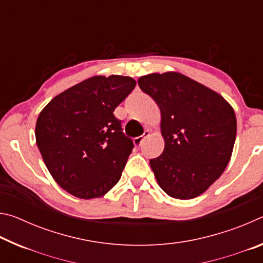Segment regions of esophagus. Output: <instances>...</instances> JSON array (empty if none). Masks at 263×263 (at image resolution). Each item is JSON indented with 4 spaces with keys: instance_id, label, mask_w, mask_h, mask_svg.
Wrapping results in <instances>:
<instances>
[{
    "instance_id": "34e87169",
    "label": "esophagus",
    "mask_w": 263,
    "mask_h": 263,
    "mask_svg": "<svg viewBox=\"0 0 263 263\" xmlns=\"http://www.w3.org/2000/svg\"><path fill=\"white\" fill-rule=\"evenodd\" d=\"M149 136V130H146L144 132V135L142 136H139V137H136L135 139H133V142H135L136 146H141L142 142H144V140L146 139Z\"/></svg>"
}]
</instances>
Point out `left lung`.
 I'll use <instances>...</instances> for the list:
<instances>
[{
	"label": "left lung",
	"instance_id": "8db88e82",
	"mask_svg": "<svg viewBox=\"0 0 263 263\" xmlns=\"http://www.w3.org/2000/svg\"><path fill=\"white\" fill-rule=\"evenodd\" d=\"M138 84L161 110L164 149L149 160L159 185L171 197H197L222 174L232 155L237 135L232 106L180 73L148 74Z\"/></svg>",
	"mask_w": 263,
	"mask_h": 263
}]
</instances>
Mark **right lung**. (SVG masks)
Returning <instances> with one entry per match:
<instances>
[{
  "label": "right lung",
  "mask_w": 263,
  "mask_h": 263,
  "mask_svg": "<svg viewBox=\"0 0 263 263\" xmlns=\"http://www.w3.org/2000/svg\"><path fill=\"white\" fill-rule=\"evenodd\" d=\"M135 87L128 77L90 78L55 96L39 115L37 146L53 179L70 195L101 197L121 179L135 144L114 111Z\"/></svg>",
  "instance_id": "obj_1"
}]
</instances>
